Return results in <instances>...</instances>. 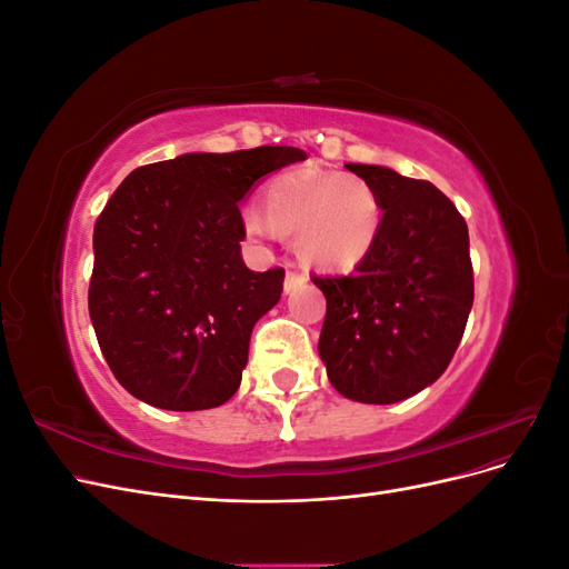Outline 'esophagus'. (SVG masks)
Returning <instances> with one entry per match:
<instances>
[{
	"instance_id": "1",
	"label": "esophagus",
	"mask_w": 569,
	"mask_h": 569,
	"mask_svg": "<svg viewBox=\"0 0 569 569\" xmlns=\"http://www.w3.org/2000/svg\"><path fill=\"white\" fill-rule=\"evenodd\" d=\"M303 282H306V274H301L299 270H295V266L289 263V270L284 274V291H287V295H289V291L299 289Z\"/></svg>"
}]
</instances>
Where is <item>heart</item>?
Masks as SVG:
<instances>
[{"label":"heart","mask_w":569,"mask_h":569,"mask_svg":"<svg viewBox=\"0 0 569 569\" xmlns=\"http://www.w3.org/2000/svg\"><path fill=\"white\" fill-rule=\"evenodd\" d=\"M266 213L242 216L253 239L274 232L297 234L301 261L316 268H353L375 249L382 232L385 206L377 189L360 176L297 168L272 178L263 192Z\"/></svg>","instance_id":"1"}]
</instances>
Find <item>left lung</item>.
Returning <instances> with one entry per match:
<instances>
[{
    "mask_svg": "<svg viewBox=\"0 0 569 569\" xmlns=\"http://www.w3.org/2000/svg\"><path fill=\"white\" fill-rule=\"evenodd\" d=\"M347 168L377 189L385 220L351 274L311 278L327 299L318 351L341 396L385 406L449 368L475 299L470 237L432 182L385 166Z\"/></svg>",
    "mask_w": 569,
    "mask_h": 569,
    "instance_id": "left-lung-1",
    "label": "left lung"
}]
</instances>
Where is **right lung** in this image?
Masks as SVG:
<instances>
[{
  "label": "right lung",
  "mask_w": 569,
  "mask_h": 569,
  "mask_svg": "<svg viewBox=\"0 0 569 569\" xmlns=\"http://www.w3.org/2000/svg\"><path fill=\"white\" fill-rule=\"evenodd\" d=\"M297 147L182 153L132 170L94 222L90 318L116 380L163 410L222 406L284 270L253 272L239 201Z\"/></svg>",
  "instance_id": "right-lung-1"
}]
</instances>
